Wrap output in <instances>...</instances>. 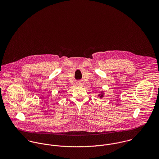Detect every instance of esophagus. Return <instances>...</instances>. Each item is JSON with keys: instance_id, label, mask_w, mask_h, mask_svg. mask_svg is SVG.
Instances as JSON below:
<instances>
[{"instance_id": "1", "label": "esophagus", "mask_w": 159, "mask_h": 159, "mask_svg": "<svg viewBox=\"0 0 159 159\" xmlns=\"http://www.w3.org/2000/svg\"><path fill=\"white\" fill-rule=\"evenodd\" d=\"M79 84H80V83H79Z\"/></svg>"}]
</instances>
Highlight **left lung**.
<instances>
[{"label":"left lung","mask_w":159,"mask_h":159,"mask_svg":"<svg viewBox=\"0 0 159 159\" xmlns=\"http://www.w3.org/2000/svg\"><path fill=\"white\" fill-rule=\"evenodd\" d=\"M103 93H102V94L98 95V96H100V98H102V97H103Z\"/></svg>","instance_id":"1"}]
</instances>
